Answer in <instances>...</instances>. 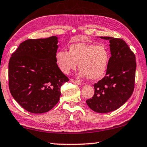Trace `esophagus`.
I'll list each match as a JSON object with an SVG mask.
<instances>
[{
	"instance_id": "34e87169",
	"label": "esophagus",
	"mask_w": 147,
	"mask_h": 147,
	"mask_svg": "<svg viewBox=\"0 0 147 147\" xmlns=\"http://www.w3.org/2000/svg\"><path fill=\"white\" fill-rule=\"evenodd\" d=\"M71 82H73V83H76V84H82V82H81V81L77 80H74V79H71Z\"/></svg>"
}]
</instances>
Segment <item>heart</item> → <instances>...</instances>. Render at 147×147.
<instances>
[{
	"label": "heart",
	"mask_w": 147,
	"mask_h": 147,
	"mask_svg": "<svg viewBox=\"0 0 147 147\" xmlns=\"http://www.w3.org/2000/svg\"><path fill=\"white\" fill-rule=\"evenodd\" d=\"M110 61V52L106 45L76 43L69 47V52L59 51L55 55L57 65L61 72L68 74L78 63L80 74L90 80L104 76Z\"/></svg>",
	"instance_id": "obj_1"
}]
</instances>
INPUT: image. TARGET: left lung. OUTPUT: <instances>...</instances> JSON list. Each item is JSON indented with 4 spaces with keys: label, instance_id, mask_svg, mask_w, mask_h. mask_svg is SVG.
<instances>
[{
    "label": "left lung",
    "instance_id": "obj_1",
    "mask_svg": "<svg viewBox=\"0 0 147 147\" xmlns=\"http://www.w3.org/2000/svg\"><path fill=\"white\" fill-rule=\"evenodd\" d=\"M109 40L111 56L106 76L95 83L94 94L86 100L90 108L98 113L115 110L127 101L135 88V55L120 38L100 37Z\"/></svg>",
    "mask_w": 147,
    "mask_h": 147
}]
</instances>
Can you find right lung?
Returning a JSON list of instances; mask_svg holds the SVG:
<instances>
[{"label":"right lung","instance_id":"1","mask_svg":"<svg viewBox=\"0 0 147 147\" xmlns=\"http://www.w3.org/2000/svg\"><path fill=\"white\" fill-rule=\"evenodd\" d=\"M57 38L29 39L21 43L8 63V86L14 100L34 113L49 111L59 100L69 78L55 61Z\"/></svg>","mask_w":147,"mask_h":147}]
</instances>
